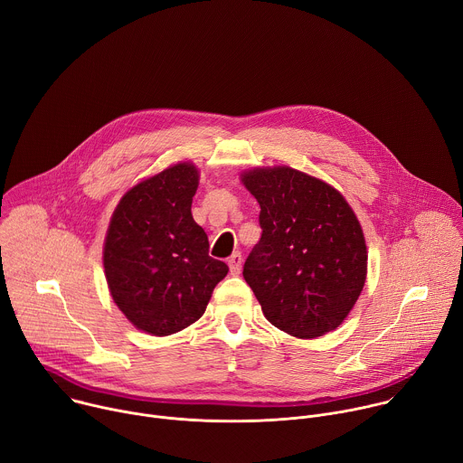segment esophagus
Returning <instances> with one entry per match:
<instances>
[{
    "instance_id": "obj_1",
    "label": "esophagus",
    "mask_w": 463,
    "mask_h": 463,
    "mask_svg": "<svg viewBox=\"0 0 463 463\" xmlns=\"http://www.w3.org/2000/svg\"><path fill=\"white\" fill-rule=\"evenodd\" d=\"M241 263H243V256H241L240 252H234V254L229 258L231 275H240V273H241Z\"/></svg>"
}]
</instances>
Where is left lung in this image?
Listing matches in <instances>:
<instances>
[{"label":"left lung","mask_w":463,"mask_h":463,"mask_svg":"<svg viewBox=\"0 0 463 463\" xmlns=\"http://www.w3.org/2000/svg\"><path fill=\"white\" fill-rule=\"evenodd\" d=\"M241 183L260 203L261 238L243 279L282 332L313 339L339 327L355 306L368 252L339 190L291 166L254 168Z\"/></svg>","instance_id":"8db88e82"}]
</instances>
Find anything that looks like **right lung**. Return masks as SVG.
<instances>
[{
	"instance_id": "right-lung-1",
	"label": "right lung",
	"mask_w": 463,
	"mask_h": 463,
	"mask_svg": "<svg viewBox=\"0 0 463 463\" xmlns=\"http://www.w3.org/2000/svg\"><path fill=\"white\" fill-rule=\"evenodd\" d=\"M200 172L177 163L137 183L118 202L104 241V273L118 309L136 327L165 337L200 318L225 261L192 218Z\"/></svg>"
}]
</instances>
